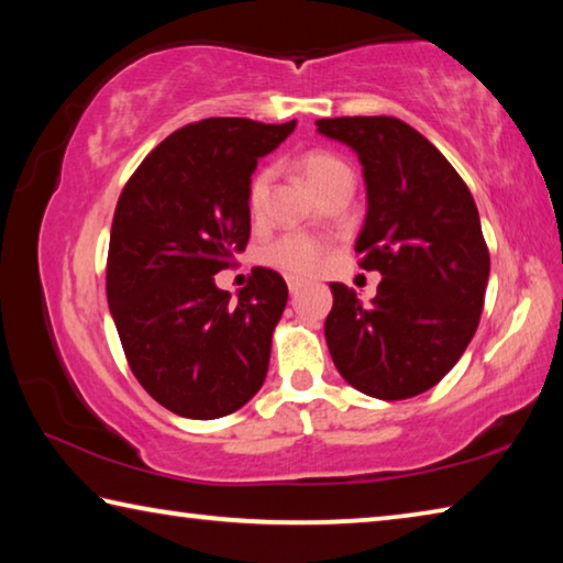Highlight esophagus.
I'll return each mask as SVG.
<instances>
[{
  "instance_id": "esophagus-1",
  "label": "esophagus",
  "mask_w": 563,
  "mask_h": 563,
  "mask_svg": "<svg viewBox=\"0 0 563 563\" xmlns=\"http://www.w3.org/2000/svg\"><path fill=\"white\" fill-rule=\"evenodd\" d=\"M302 288V280H298V278H290L288 280V290L295 295V292H298Z\"/></svg>"
}]
</instances>
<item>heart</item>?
Listing matches in <instances>:
<instances>
[{
  "instance_id": "1",
  "label": "heart",
  "mask_w": 563,
  "mask_h": 563,
  "mask_svg": "<svg viewBox=\"0 0 563 563\" xmlns=\"http://www.w3.org/2000/svg\"><path fill=\"white\" fill-rule=\"evenodd\" d=\"M298 170L316 194L320 188H325L330 180H335L340 176H350V168L345 166V161L328 154V151H308V154H302L298 158ZM268 188H271V170H258V174L253 176L251 186H247V198H245L247 211L253 216L263 213L265 198H268ZM263 261L288 275H310L320 268L322 261H325V245L310 235L285 233L278 238V241H273L268 247H265Z\"/></svg>"
}]
</instances>
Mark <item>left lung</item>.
<instances>
[{"instance_id":"1","label":"left lung","mask_w":563,"mask_h":563,"mask_svg":"<svg viewBox=\"0 0 563 563\" xmlns=\"http://www.w3.org/2000/svg\"><path fill=\"white\" fill-rule=\"evenodd\" d=\"M355 151L367 188L360 268L383 280L369 305L330 283L325 340L338 373L377 399L422 395L474 338L489 280L479 211L460 174L422 133L393 117L316 121Z\"/></svg>"}]
</instances>
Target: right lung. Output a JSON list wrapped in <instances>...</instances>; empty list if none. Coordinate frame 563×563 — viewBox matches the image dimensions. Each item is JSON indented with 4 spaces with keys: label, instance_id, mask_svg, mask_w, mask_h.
<instances>
[{
    "label": "right lung",
    "instance_id": "add662e5",
    "mask_svg": "<svg viewBox=\"0 0 563 563\" xmlns=\"http://www.w3.org/2000/svg\"><path fill=\"white\" fill-rule=\"evenodd\" d=\"M292 129L295 121L188 123L121 190L107 261L109 310L131 373L178 417L231 415L268 375L288 285L255 268L231 300L213 275L245 251L251 176Z\"/></svg>",
    "mask_w": 563,
    "mask_h": 563
}]
</instances>
